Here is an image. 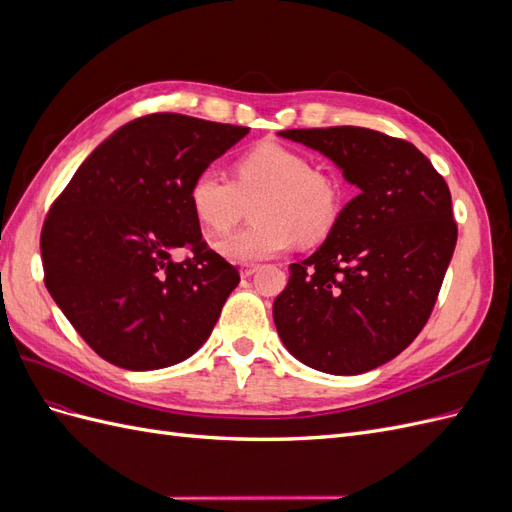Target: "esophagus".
<instances>
[{"label":"esophagus","mask_w":512,"mask_h":512,"mask_svg":"<svg viewBox=\"0 0 512 512\" xmlns=\"http://www.w3.org/2000/svg\"><path fill=\"white\" fill-rule=\"evenodd\" d=\"M260 267L254 265V262H243L241 265V277H252Z\"/></svg>","instance_id":"obj_1"}]
</instances>
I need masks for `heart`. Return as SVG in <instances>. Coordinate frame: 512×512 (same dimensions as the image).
Segmentation results:
<instances>
[{
    "mask_svg": "<svg viewBox=\"0 0 512 512\" xmlns=\"http://www.w3.org/2000/svg\"><path fill=\"white\" fill-rule=\"evenodd\" d=\"M188 200L196 220L211 232H226L256 203L254 224L215 243L230 260L252 262L282 254L299 237L316 243L333 230L344 203L335 175L314 170L303 153L265 141L232 166V179L205 168L192 179Z\"/></svg>",
    "mask_w": 512,
    "mask_h": 512,
    "instance_id": "heart-1",
    "label": "heart"
}]
</instances>
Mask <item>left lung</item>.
I'll return each mask as SVG.
<instances>
[{
  "label": "left lung",
  "instance_id": "1",
  "mask_svg": "<svg viewBox=\"0 0 512 512\" xmlns=\"http://www.w3.org/2000/svg\"><path fill=\"white\" fill-rule=\"evenodd\" d=\"M359 188L318 252L292 262L273 320L290 354L354 376L395 359L423 331L457 243L451 192L404 138L369 128L284 130Z\"/></svg>",
  "mask_w": 512,
  "mask_h": 512
}]
</instances>
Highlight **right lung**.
Segmentation results:
<instances>
[{"mask_svg": "<svg viewBox=\"0 0 512 512\" xmlns=\"http://www.w3.org/2000/svg\"><path fill=\"white\" fill-rule=\"evenodd\" d=\"M247 132L179 113L138 117L53 200L40 232L44 284L104 361L160 369L207 342L239 271L203 239L188 190Z\"/></svg>", "mask_w": 512, "mask_h": 512, "instance_id": "obj_1", "label": "right lung"}]
</instances>
